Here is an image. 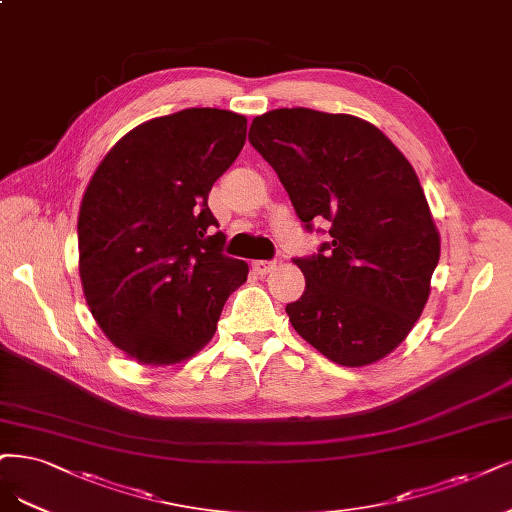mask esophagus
Segmentation results:
<instances>
[{
	"label": "esophagus",
	"mask_w": 512,
	"mask_h": 512,
	"mask_svg": "<svg viewBox=\"0 0 512 512\" xmlns=\"http://www.w3.org/2000/svg\"><path fill=\"white\" fill-rule=\"evenodd\" d=\"M277 267H279L277 260H256V262H252V269H254V273H258V275H269V273L275 271Z\"/></svg>",
	"instance_id": "esophagus-1"
}]
</instances>
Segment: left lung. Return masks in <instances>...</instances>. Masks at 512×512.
<instances>
[{
  "label": "left lung",
  "instance_id": "8db88e82",
  "mask_svg": "<svg viewBox=\"0 0 512 512\" xmlns=\"http://www.w3.org/2000/svg\"><path fill=\"white\" fill-rule=\"evenodd\" d=\"M250 142L298 218L330 224L317 256L296 258L305 292L294 330L341 366H368L407 339L430 296L440 235L417 173L387 135L351 114L281 108L256 116Z\"/></svg>",
  "mask_w": 512,
  "mask_h": 512
}]
</instances>
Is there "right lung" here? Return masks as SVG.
Wrapping results in <instances>:
<instances>
[{
  "instance_id": "1",
  "label": "right lung",
  "mask_w": 512,
  "mask_h": 512,
  "mask_svg": "<svg viewBox=\"0 0 512 512\" xmlns=\"http://www.w3.org/2000/svg\"><path fill=\"white\" fill-rule=\"evenodd\" d=\"M248 118L190 108L122 135L88 182L78 214L80 281L95 322L148 366L192 358L216 334L226 298L248 279L222 254L209 190L235 163Z\"/></svg>"
}]
</instances>
